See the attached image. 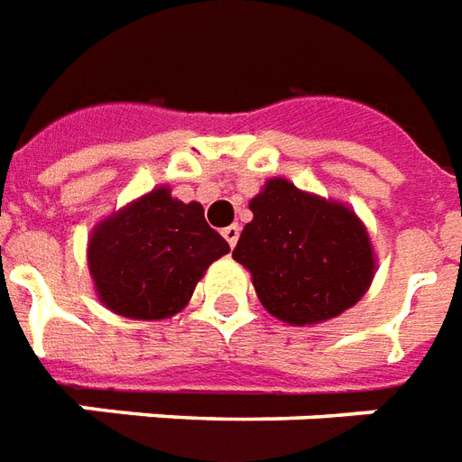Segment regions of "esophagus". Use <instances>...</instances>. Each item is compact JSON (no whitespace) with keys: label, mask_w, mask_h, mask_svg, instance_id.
Returning a JSON list of instances; mask_svg holds the SVG:
<instances>
[{"label":"esophagus","mask_w":462,"mask_h":462,"mask_svg":"<svg viewBox=\"0 0 462 462\" xmlns=\"http://www.w3.org/2000/svg\"><path fill=\"white\" fill-rule=\"evenodd\" d=\"M222 237L230 242V247H235V245H237V240H240V227H237V225L225 227V230H222Z\"/></svg>","instance_id":"obj_1"}]
</instances>
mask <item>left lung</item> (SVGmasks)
Wrapping results in <instances>:
<instances>
[{"label": "left lung", "mask_w": 462, "mask_h": 462, "mask_svg": "<svg viewBox=\"0 0 462 462\" xmlns=\"http://www.w3.org/2000/svg\"><path fill=\"white\" fill-rule=\"evenodd\" d=\"M250 209L253 220L232 257L250 273L273 318L300 328L318 325L365 295L375 277V250L350 205L270 177Z\"/></svg>", "instance_id": "8db88e82"}]
</instances>
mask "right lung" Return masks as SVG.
<instances>
[{
    "label": "right lung",
    "mask_w": 462,
    "mask_h": 462,
    "mask_svg": "<svg viewBox=\"0 0 462 462\" xmlns=\"http://www.w3.org/2000/svg\"><path fill=\"white\" fill-rule=\"evenodd\" d=\"M230 245L199 202L160 185L99 220L87 240L97 300L130 320H164L187 308L208 267Z\"/></svg>",
    "instance_id": "obj_1"
}]
</instances>
